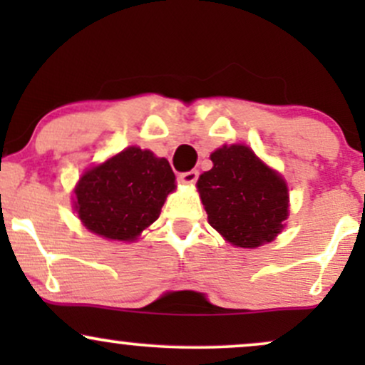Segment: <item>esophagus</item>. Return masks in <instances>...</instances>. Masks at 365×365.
I'll list each match as a JSON object with an SVG mask.
<instances>
[{"label":"esophagus","instance_id":"obj_1","mask_svg":"<svg viewBox=\"0 0 365 365\" xmlns=\"http://www.w3.org/2000/svg\"><path fill=\"white\" fill-rule=\"evenodd\" d=\"M197 178H199V171L197 170L185 171V173L180 175V182L185 183V185H192V183H195Z\"/></svg>","mask_w":365,"mask_h":365}]
</instances>
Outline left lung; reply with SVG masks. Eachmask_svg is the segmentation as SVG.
I'll return each mask as SVG.
<instances>
[{
  "instance_id": "8db88e82",
  "label": "left lung",
  "mask_w": 365,
  "mask_h": 365,
  "mask_svg": "<svg viewBox=\"0 0 365 365\" xmlns=\"http://www.w3.org/2000/svg\"><path fill=\"white\" fill-rule=\"evenodd\" d=\"M211 161L215 166L197 182L209 225L244 249L274 240L288 216L283 178L245 145H225Z\"/></svg>"
}]
</instances>
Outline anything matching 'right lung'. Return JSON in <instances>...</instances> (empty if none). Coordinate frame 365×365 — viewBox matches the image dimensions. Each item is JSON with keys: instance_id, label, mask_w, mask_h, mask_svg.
I'll return each mask as SVG.
<instances>
[{"instance_id": "add662e5", "label": "right lung", "mask_w": 365, "mask_h": 365, "mask_svg": "<svg viewBox=\"0 0 365 365\" xmlns=\"http://www.w3.org/2000/svg\"><path fill=\"white\" fill-rule=\"evenodd\" d=\"M175 173L165 158L128 148L86 171L75 188V209L91 232L133 240L159 217Z\"/></svg>"}]
</instances>
